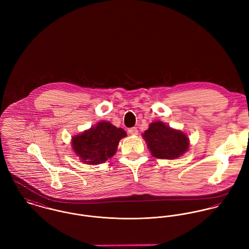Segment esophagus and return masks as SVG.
Segmentation results:
<instances>
[{
  "label": "esophagus",
  "instance_id": "obj_1",
  "mask_svg": "<svg viewBox=\"0 0 249 249\" xmlns=\"http://www.w3.org/2000/svg\"><path fill=\"white\" fill-rule=\"evenodd\" d=\"M128 133L132 136H136L138 135V129L136 127H132V128H129L128 129Z\"/></svg>",
  "mask_w": 249,
  "mask_h": 249
}]
</instances>
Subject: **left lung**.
Returning <instances> with one entry per match:
<instances>
[{
  "label": "left lung",
  "instance_id": "obj_1",
  "mask_svg": "<svg viewBox=\"0 0 249 249\" xmlns=\"http://www.w3.org/2000/svg\"><path fill=\"white\" fill-rule=\"evenodd\" d=\"M142 136L151 155L159 159H177L187 152L190 146L186 133L161 121L150 123Z\"/></svg>",
  "mask_w": 249,
  "mask_h": 249
}]
</instances>
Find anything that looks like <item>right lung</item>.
<instances>
[{
    "mask_svg": "<svg viewBox=\"0 0 249 249\" xmlns=\"http://www.w3.org/2000/svg\"><path fill=\"white\" fill-rule=\"evenodd\" d=\"M126 137L123 128L101 121L89 129L71 137V147L80 161L88 165L105 163L117 151L121 139Z\"/></svg>",
    "mask_w": 249,
    "mask_h": 249,
    "instance_id": "right-lung-1",
    "label": "right lung"
}]
</instances>
